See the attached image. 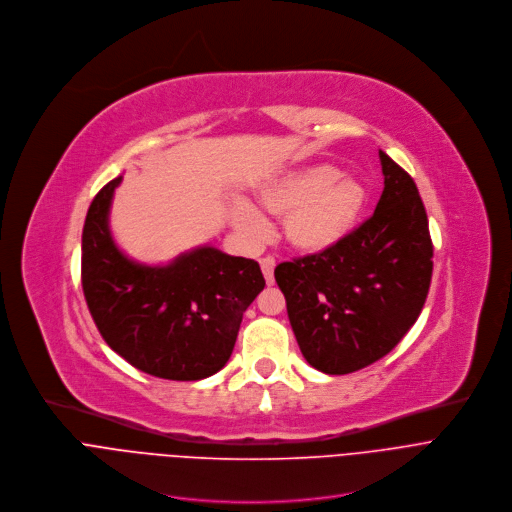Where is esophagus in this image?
I'll return each mask as SVG.
<instances>
[{"label": "esophagus", "mask_w": 512, "mask_h": 512, "mask_svg": "<svg viewBox=\"0 0 512 512\" xmlns=\"http://www.w3.org/2000/svg\"><path fill=\"white\" fill-rule=\"evenodd\" d=\"M274 266H276V260L272 256H264L260 258V268H262V274L266 278L268 284L274 282Z\"/></svg>", "instance_id": "obj_1"}]
</instances>
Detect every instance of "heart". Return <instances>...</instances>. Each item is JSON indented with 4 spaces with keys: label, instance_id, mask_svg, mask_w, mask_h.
Segmentation results:
<instances>
[{
    "label": "heart",
    "instance_id": "b5f03b06",
    "mask_svg": "<svg viewBox=\"0 0 512 512\" xmlns=\"http://www.w3.org/2000/svg\"><path fill=\"white\" fill-rule=\"evenodd\" d=\"M331 165L304 167L264 185L260 206L282 218L286 242L304 254H321L337 246L355 226L365 208V189L351 177H337ZM234 228L248 240L266 234L264 216L246 201L232 210Z\"/></svg>",
    "mask_w": 512,
    "mask_h": 512
}]
</instances>
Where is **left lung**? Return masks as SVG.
<instances>
[{
    "label": "left lung",
    "mask_w": 512,
    "mask_h": 512,
    "mask_svg": "<svg viewBox=\"0 0 512 512\" xmlns=\"http://www.w3.org/2000/svg\"><path fill=\"white\" fill-rule=\"evenodd\" d=\"M379 161L375 214L331 250L274 270L304 359L329 375L385 357L418 321L432 282L434 246L420 191L383 151Z\"/></svg>",
    "instance_id": "1"
}]
</instances>
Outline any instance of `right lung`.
Segmentation results:
<instances>
[{
  "instance_id": "add662e5",
  "label": "right lung",
  "mask_w": 512,
  "mask_h": 512,
  "mask_svg": "<svg viewBox=\"0 0 512 512\" xmlns=\"http://www.w3.org/2000/svg\"><path fill=\"white\" fill-rule=\"evenodd\" d=\"M121 177L102 187L82 230V290L107 345L139 371L173 381L218 373L230 359L242 317L266 286L258 262L212 246L167 266H143L119 252L109 232Z\"/></svg>"
}]
</instances>
